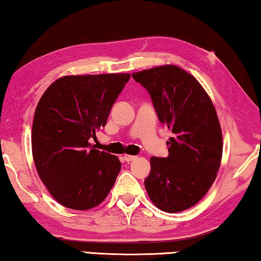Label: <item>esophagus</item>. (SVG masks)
Listing matches in <instances>:
<instances>
[{
  "label": "esophagus",
  "mask_w": 261,
  "mask_h": 261,
  "mask_svg": "<svg viewBox=\"0 0 261 261\" xmlns=\"http://www.w3.org/2000/svg\"><path fill=\"white\" fill-rule=\"evenodd\" d=\"M136 159H137L136 155H130V154H125V155H124V160H125L126 162L134 161V160H136Z\"/></svg>",
  "instance_id": "34e87169"
}]
</instances>
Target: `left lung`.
<instances>
[{
    "label": "left lung",
    "mask_w": 261,
    "mask_h": 261,
    "mask_svg": "<svg viewBox=\"0 0 261 261\" xmlns=\"http://www.w3.org/2000/svg\"><path fill=\"white\" fill-rule=\"evenodd\" d=\"M132 77L151 95L159 120L173 137L167 158H151L145 188L151 201L167 213L199 202L218 175L222 131L213 102L201 84L177 65L166 64Z\"/></svg>",
    "instance_id": "obj_1"
}]
</instances>
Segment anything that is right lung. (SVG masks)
<instances>
[{
    "label": "right lung",
    "instance_id": "right-lung-1",
    "mask_svg": "<svg viewBox=\"0 0 261 261\" xmlns=\"http://www.w3.org/2000/svg\"><path fill=\"white\" fill-rule=\"evenodd\" d=\"M130 73L63 76L39 100L32 126V155L51 197L68 208L100 205L121 170L116 155L91 146L107 123Z\"/></svg>",
    "mask_w": 261,
    "mask_h": 261
}]
</instances>
